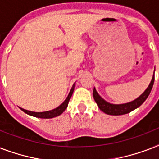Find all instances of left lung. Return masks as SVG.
I'll list each match as a JSON object with an SVG mask.
<instances>
[{
	"label": "left lung",
	"mask_w": 159,
	"mask_h": 159,
	"mask_svg": "<svg viewBox=\"0 0 159 159\" xmlns=\"http://www.w3.org/2000/svg\"><path fill=\"white\" fill-rule=\"evenodd\" d=\"M153 82H154V72H153L152 80H151L148 87H147V89L138 98H136L135 100H134L130 102H128V103L111 104L110 102H107L97 93V90H96L95 87L93 89V97H94L95 102H97V106L100 108V110L103 111L104 113L107 114V115H111V116H121V115L129 113L134 110H135L136 108L139 107L143 102H145V100L148 98V95L150 94L151 90L153 88Z\"/></svg>",
	"instance_id": "left-lung-1"
}]
</instances>
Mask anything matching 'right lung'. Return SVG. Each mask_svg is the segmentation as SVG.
Returning <instances> with one entry per match:
<instances>
[{
    "label": "right lung",
    "instance_id": "obj_1",
    "mask_svg": "<svg viewBox=\"0 0 159 159\" xmlns=\"http://www.w3.org/2000/svg\"><path fill=\"white\" fill-rule=\"evenodd\" d=\"M75 87V83L72 85V89L70 91L69 94L67 96V97L65 99V101L62 102V104L60 105L59 106H57V108L53 109V110H51V111H43V112H34V111H27V110H25L23 108H20L21 111H23L25 113H26L27 115H30L31 116H34V117H37V118H41V119H50L53 118V117H56V116H60L61 114L63 112V111L67 109V105H68V102H69V100L71 99L72 97V95L73 93V91H74Z\"/></svg>",
    "mask_w": 159,
    "mask_h": 159
}]
</instances>
